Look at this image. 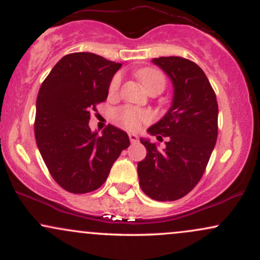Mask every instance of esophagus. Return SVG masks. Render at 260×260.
<instances>
[{
    "label": "esophagus",
    "instance_id": "esophagus-1",
    "mask_svg": "<svg viewBox=\"0 0 260 260\" xmlns=\"http://www.w3.org/2000/svg\"><path fill=\"white\" fill-rule=\"evenodd\" d=\"M129 140H131V143H132V144H136V143H138V136H137V134H134V133H131L129 134Z\"/></svg>",
    "mask_w": 260,
    "mask_h": 260
}]
</instances>
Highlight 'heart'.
I'll return each mask as SVG.
<instances>
[{"instance_id": "heart-1", "label": "heart", "mask_w": 260, "mask_h": 260, "mask_svg": "<svg viewBox=\"0 0 260 260\" xmlns=\"http://www.w3.org/2000/svg\"><path fill=\"white\" fill-rule=\"evenodd\" d=\"M142 84L148 89L159 88L161 91L165 88V77L160 71L154 68H143L137 73ZM121 85V74L113 76L109 85V94L115 95ZM115 118L118 123L126 127L129 131H138L143 124H147L151 121V113L147 110L136 109V107L124 106L115 111Z\"/></svg>"}]
</instances>
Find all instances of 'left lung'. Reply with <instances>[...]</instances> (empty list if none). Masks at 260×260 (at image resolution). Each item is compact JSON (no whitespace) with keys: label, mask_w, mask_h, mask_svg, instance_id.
Returning a JSON list of instances; mask_svg holds the SVG:
<instances>
[{"label":"left lung","mask_w":260,"mask_h":260,"mask_svg":"<svg viewBox=\"0 0 260 260\" xmlns=\"http://www.w3.org/2000/svg\"><path fill=\"white\" fill-rule=\"evenodd\" d=\"M171 79V107L159 122L148 128L166 148L140 138L147 156L138 162L139 184L154 201H177L197 186L204 174L217 138L216 95L203 70L177 56L153 58Z\"/></svg>","instance_id":"left-lung-1"}]
</instances>
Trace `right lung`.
Here are the masks:
<instances>
[{
    "label": "right lung",
    "mask_w": 260,
    "mask_h": 260,
    "mask_svg": "<svg viewBox=\"0 0 260 260\" xmlns=\"http://www.w3.org/2000/svg\"><path fill=\"white\" fill-rule=\"evenodd\" d=\"M121 66L95 53H70L40 86L35 139L53 180L67 192L82 194L103 186L121 151L129 147L120 128L109 124L98 136L89 127L91 112L107 99Z\"/></svg>",
    "instance_id": "1"
}]
</instances>
